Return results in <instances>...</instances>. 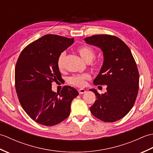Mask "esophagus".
<instances>
[{"label":"esophagus","instance_id":"esophagus-1","mask_svg":"<svg viewBox=\"0 0 153 153\" xmlns=\"http://www.w3.org/2000/svg\"><path fill=\"white\" fill-rule=\"evenodd\" d=\"M78 92L79 94H84L86 92V91L84 89H78Z\"/></svg>","mask_w":153,"mask_h":153}]
</instances>
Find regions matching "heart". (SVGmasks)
Wrapping results in <instances>:
<instances>
[{"instance_id":"b5f03b06","label":"heart","mask_w":153,"mask_h":153,"mask_svg":"<svg viewBox=\"0 0 153 153\" xmlns=\"http://www.w3.org/2000/svg\"><path fill=\"white\" fill-rule=\"evenodd\" d=\"M77 52L79 54L80 56L83 58L86 62H91L94 58H95V51L92 47L89 46H83L77 48ZM66 54L65 52L61 53L57 58V66L60 70H63L65 66V60H66ZM93 67L96 68H100V64L97 62L93 64ZM91 77L89 74H75L74 76L70 77L68 79V82L70 84L76 87H84L86 84V81L90 79Z\"/></svg>"}]
</instances>
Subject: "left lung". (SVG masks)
I'll return each mask as SVG.
<instances>
[{
    "mask_svg": "<svg viewBox=\"0 0 153 153\" xmlns=\"http://www.w3.org/2000/svg\"><path fill=\"white\" fill-rule=\"evenodd\" d=\"M84 40L103 52V64L93 83L95 85H106L107 90L100 95L95 89H90L97 97L90 110L103 122H116L130 111L137 98L139 82L137 64L129 48L118 37L95 35Z\"/></svg>",
    "mask_w": 153,
    "mask_h": 153,
    "instance_id": "left-lung-1",
    "label": "left lung"
}]
</instances>
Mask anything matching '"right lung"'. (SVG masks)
<instances>
[{
  "label": "right lung",
  "instance_id": "1",
  "mask_svg": "<svg viewBox=\"0 0 153 153\" xmlns=\"http://www.w3.org/2000/svg\"><path fill=\"white\" fill-rule=\"evenodd\" d=\"M73 39L48 34L25 47L15 68V87L23 109L34 121L53 126L66 119L72 100L79 95L69 85L59 93L52 91V83L62 78L57 58L71 46Z\"/></svg>",
  "mask_w": 153,
  "mask_h": 153
}]
</instances>
